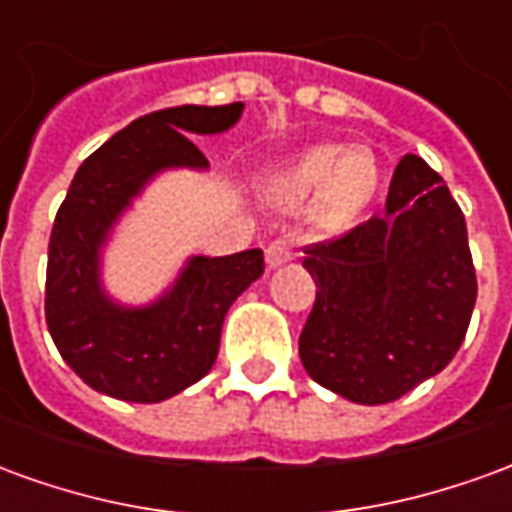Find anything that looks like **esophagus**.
Returning <instances> with one entry per match:
<instances>
[{"instance_id":"esophagus-1","label":"esophagus","mask_w":512,"mask_h":512,"mask_svg":"<svg viewBox=\"0 0 512 512\" xmlns=\"http://www.w3.org/2000/svg\"><path fill=\"white\" fill-rule=\"evenodd\" d=\"M293 260V241L288 238H277V241H271L266 249V266L268 268H279L285 266Z\"/></svg>"}]
</instances>
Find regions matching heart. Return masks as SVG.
I'll list each match as a JSON object with an SVG mask.
<instances>
[{
    "mask_svg": "<svg viewBox=\"0 0 512 512\" xmlns=\"http://www.w3.org/2000/svg\"><path fill=\"white\" fill-rule=\"evenodd\" d=\"M381 167L367 145L321 142L304 147L285 164L268 169L260 191L277 208H299L310 200V219L323 230H340L373 202Z\"/></svg>",
    "mask_w": 512,
    "mask_h": 512,
    "instance_id": "obj_1",
    "label": "heart"
}]
</instances>
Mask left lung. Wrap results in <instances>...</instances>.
Wrapping results in <instances>:
<instances>
[{"instance_id":"obj_1","label":"left lung","mask_w":512,"mask_h":512,"mask_svg":"<svg viewBox=\"0 0 512 512\" xmlns=\"http://www.w3.org/2000/svg\"><path fill=\"white\" fill-rule=\"evenodd\" d=\"M304 268L318 293L301 365L334 395L392 403L461 348L477 299L466 222L439 172L414 153L395 167L386 211L312 246Z\"/></svg>"}]
</instances>
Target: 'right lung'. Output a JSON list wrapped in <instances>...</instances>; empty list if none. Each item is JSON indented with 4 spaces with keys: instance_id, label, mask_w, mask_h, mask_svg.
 Wrapping results in <instances>:
<instances>
[{
    "instance_id": "add662e5",
    "label": "right lung",
    "mask_w": 512,
    "mask_h": 512,
    "mask_svg": "<svg viewBox=\"0 0 512 512\" xmlns=\"http://www.w3.org/2000/svg\"><path fill=\"white\" fill-rule=\"evenodd\" d=\"M244 104L175 106L139 117L84 161L57 211L46 268V323L84 384L128 403H161L197 384L216 362L233 301L263 277V252L191 255L145 304L115 299L104 255L134 202L164 172H208L191 136L224 134Z\"/></svg>"
}]
</instances>
